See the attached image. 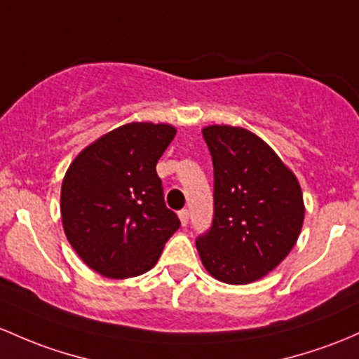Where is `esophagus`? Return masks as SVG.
<instances>
[{"mask_svg":"<svg viewBox=\"0 0 359 359\" xmlns=\"http://www.w3.org/2000/svg\"><path fill=\"white\" fill-rule=\"evenodd\" d=\"M180 221H181V226H187L188 224V219H190V212H188L187 209L180 210Z\"/></svg>","mask_w":359,"mask_h":359,"instance_id":"34e87169","label":"esophagus"}]
</instances>
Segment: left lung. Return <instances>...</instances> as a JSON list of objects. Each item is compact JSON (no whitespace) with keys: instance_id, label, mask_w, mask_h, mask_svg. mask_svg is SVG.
Returning <instances> with one entry per match:
<instances>
[{"instance_id":"8db88e82","label":"left lung","mask_w":359,"mask_h":359,"mask_svg":"<svg viewBox=\"0 0 359 359\" xmlns=\"http://www.w3.org/2000/svg\"><path fill=\"white\" fill-rule=\"evenodd\" d=\"M214 164V222L196 240L214 279L234 286L273 271L304 221L299 181L267 142L241 126L202 128Z\"/></svg>"}]
</instances>
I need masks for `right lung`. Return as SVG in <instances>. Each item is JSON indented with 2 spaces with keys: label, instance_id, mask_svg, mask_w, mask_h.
Returning <instances> with one entry per match:
<instances>
[{
  "label": "right lung",
  "instance_id": "1",
  "mask_svg": "<svg viewBox=\"0 0 359 359\" xmlns=\"http://www.w3.org/2000/svg\"><path fill=\"white\" fill-rule=\"evenodd\" d=\"M176 128L133 121L88 144L65 172L61 222L76 255L99 276L130 279L149 272L180 219L164 205L157 161Z\"/></svg>",
  "mask_w": 359,
  "mask_h": 359
}]
</instances>
